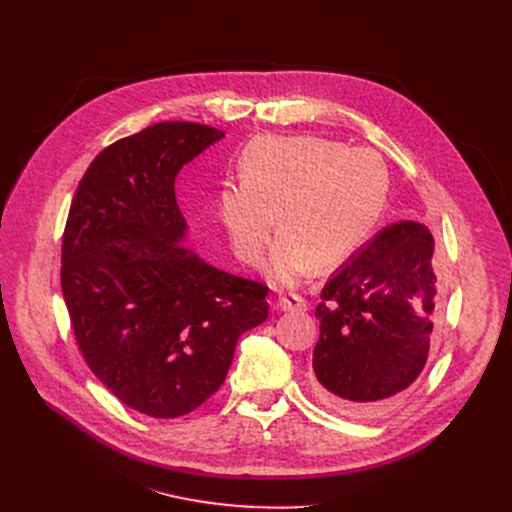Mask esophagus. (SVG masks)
Instances as JSON below:
<instances>
[{"mask_svg": "<svg viewBox=\"0 0 512 512\" xmlns=\"http://www.w3.org/2000/svg\"><path fill=\"white\" fill-rule=\"evenodd\" d=\"M278 305L284 311H307L309 309V301L305 297H301L299 292L284 294V297L278 301Z\"/></svg>", "mask_w": 512, "mask_h": 512, "instance_id": "obj_1", "label": "esophagus"}]
</instances>
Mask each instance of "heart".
<instances>
[{
	"label": "heart",
	"mask_w": 512,
	"mask_h": 512,
	"mask_svg": "<svg viewBox=\"0 0 512 512\" xmlns=\"http://www.w3.org/2000/svg\"><path fill=\"white\" fill-rule=\"evenodd\" d=\"M242 180L222 184L220 220L234 253L263 261L280 211L270 278L294 284L313 263L332 267L351 257L378 222L388 195L382 157L365 147L299 134L255 139L240 159Z\"/></svg>",
	"instance_id": "b5f03b06"
}]
</instances>
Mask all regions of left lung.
Returning a JSON list of instances; mask_svg holds the SVG:
<instances>
[{
    "label": "left lung",
    "mask_w": 512,
    "mask_h": 512,
    "mask_svg": "<svg viewBox=\"0 0 512 512\" xmlns=\"http://www.w3.org/2000/svg\"><path fill=\"white\" fill-rule=\"evenodd\" d=\"M438 313L432 232L417 222L384 228L321 290L313 351L321 402L348 417L392 409L425 367Z\"/></svg>",
    "instance_id": "8db88e82"
}]
</instances>
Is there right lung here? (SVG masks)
I'll list each match as a JSON object with an SVG mask.
<instances>
[{
  "mask_svg": "<svg viewBox=\"0 0 512 512\" xmlns=\"http://www.w3.org/2000/svg\"><path fill=\"white\" fill-rule=\"evenodd\" d=\"M222 137L199 122H159L105 147L64 228L62 292L80 353L124 405L157 419L218 392L238 336L270 313L265 284L178 247L176 174Z\"/></svg>",
  "mask_w": 512,
  "mask_h": 512,
  "instance_id": "obj_1",
  "label": "right lung"
}]
</instances>
